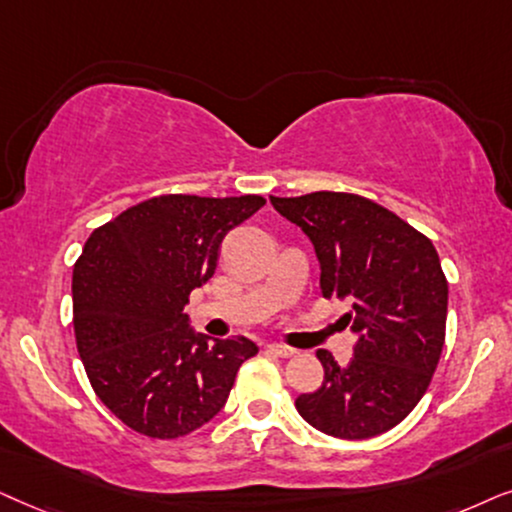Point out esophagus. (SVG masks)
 I'll return each instance as SVG.
<instances>
[{"instance_id":"1","label":"esophagus","mask_w":512,"mask_h":512,"mask_svg":"<svg viewBox=\"0 0 512 512\" xmlns=\"http://www.w3.org/2000/svg\"><path fill=\"white\" fill-rule=\"evenodd\" d=\"M267 351L274 353V356H278V358H292V356H295V349H290V346H283V344H269Z\"/></svg>"}]
</instances>
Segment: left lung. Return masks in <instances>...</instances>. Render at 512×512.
<instances>
[{"label": "left lung", "mask_w": 512, "mask_h": 512, "mask_svg": "<svg viewBox=\"0 0 512 512\" xmlns=\"http://www.w3.org/2000/svg\"><path fill=\"white\" fill-rule=\"evenodd\" d=\"M271 206L309 236L325 297L349 299L353 358L339 367L320 349L323 386L295 400L320 433L365 440L391 431L426 393L447 323V281L424 234L358 194L271 196Z\"/></svg>", "instance_id": "left-lung-1"}]
</instances>
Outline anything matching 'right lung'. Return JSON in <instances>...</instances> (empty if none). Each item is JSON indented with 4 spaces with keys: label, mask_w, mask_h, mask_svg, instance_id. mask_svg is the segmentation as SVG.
<instances>
[{
    "label": "right lung",
    "mask_w": 512,
    "mask_h": 512,
    "mask_svg": "<svg viewBox=\"0 0 512 512\" xmlns=\"http://www.w3.org/2000/svg\"><path fill=\"white\" fill-rule=\"evenodd\" d=\"M264 203L163 194L86 241L72 274L77 349L95 395L133 431L173 440L208 424L257 353L245 337L196 332L185 304L213 278L224 236Z\"/></svg>",
    "instance_id": "right-lung-1"
}]
</instances>
